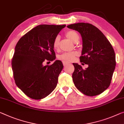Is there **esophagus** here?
Here are the masks:
<instances>
[{
  "label": "esophagus",
  "mask_w": 124,
  "mask_h": 124,
  "mask_svg": "<svg viewBox=\"0 0 124 124\" xmlns=\"http://www.w3.org/2000/svg\"><path fill=\"white\" fill-rule=\"evenodd\" d=\"M62 64H63L64 66H67L68 64H69V62H62Z\"/></svg>",
  "instance_id": "obj_1"
}]
</instances>
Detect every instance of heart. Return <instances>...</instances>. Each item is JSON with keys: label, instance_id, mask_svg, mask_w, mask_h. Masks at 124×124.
<instances>
[{"label": "heart", "instance_id": "heart-1", "mask_svg": "<svg viewBox=\"0 0 124 124\" xmlns=\"http://www.w3.org/2000/svg\"><path fill=\"white\" fill-rule=\"evenodd\" d=\"M65 37L74 43H77L79 39V35L77 32L74 30H69L65 34ZM59 41L60 38L59 36L55 38L53 43V47L55 50H58L59 48ZM78 55L77 51H71V52L64 53L58 56V59L62 62H71L74 60L75 56Z\"/></svg>", "mask_w": 124, "mask_h": 124}]
</instances>
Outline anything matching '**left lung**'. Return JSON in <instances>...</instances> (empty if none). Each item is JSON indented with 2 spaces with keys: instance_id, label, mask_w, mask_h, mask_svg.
<instances>
[{
  "instance_id": "left-lung-1",
  "label": "left lung",
  "mask_w": 124,
  "mask_h": 124,
  "mask_svg": "<svg viewBox=\"0 0 124 124\" xmlns=\"http://www.w3.org/2000/svg\"><path fill=\"white\" fill-rule=\"evenodd\" d=\"M67 27L80 33L83 50L80 60L89 66L83 69L80 65L73 64L75 68L72 75L74 84L87 96L101 94L110 86L115 68L113 46L103 33L92 24L79 23Z\"/></svg>"
}]
</instances>
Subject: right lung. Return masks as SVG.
<instances>
[{
  "instance_id": "obj_1",
  "label": "right lung",
  "mask_w": 124,
  "mask_h": 124,
  "mask_svg": "<svg viewBox=\"0 0 124 124\" xmlns=\"http://www.w3.org/2000/svg\"><path fill=\"white\" fill-rule=\"evenodd\" d=\"M66 25H39L30 30L17 43L11 60L13 77L16 86L26 96L40 100L55 88L63 68L60 60L50 65L45 61L55 59L53 43Z\"/></svg>"
}]
</instances>
